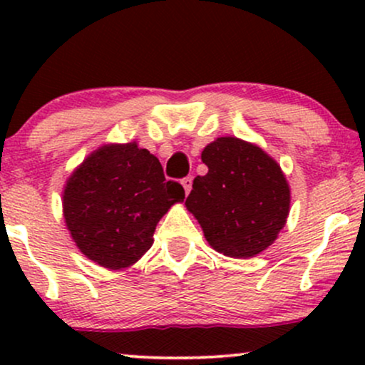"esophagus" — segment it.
I'll use <instances>...</instances> for the list:
<instances>
[{"label": "esophagus", "instance_id": "esophagus-1", "mask_svg": "<svg viewBox=\"0 0 365 365\" xmlns=\"http://www.w3.org/2000/svg\"><path fill=\"white\" fill-rule=\"evenodd\" d=\"M192 177H185V178H182V185H183V190H185V194H188V192H190V188H192Z\"/></svg>", "mask_w": 365, "mask_h": 365}]
</instances>
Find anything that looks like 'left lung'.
I'll return each mask as SVG.
<instances>
[{
    "instance_id": "8db88e82",
    "label": "left lung",
    "mask_w": 365,
    "mask_h": 365,
    "mask_svg": "<svg viewBox=\"0 0 365 365\" xmlns=\"http://www.w3.org/2000/svg\"><path fill=\"white\" fill-rule=\"evenodd\" d=\"M200 158L207 173L194 178L185 206L209 245L237 259L261 254L276 240L290 212V187L279 165L237 137H220Z\"/></svg>"
}]
</instances>
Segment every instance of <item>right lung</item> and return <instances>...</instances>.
<instances>
[{"label":"right lung","mask_w":365,"mask_h":365,"mask_svg":"<svg viewBox=\"0 0 365 365\" xmlns=\"http://www.w3.org/2000/svg\"><path fill=\"white\" fill-rule=\"evenodd\" d=\"M185 199L159 159L137 142L106 144L66 180L63 216L81 252L108 269L132 266L150 249L154 230Z\"/></svg>","instance_id":"add662e5"}]
</instances>
